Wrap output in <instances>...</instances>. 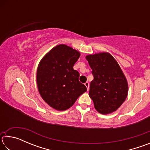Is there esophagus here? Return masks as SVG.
Listing matches in <instances>:
<instances>
[{
  "label": "esophagus",
  "mask_w": 150,
  "mask_h": 150,
  "mask_svg": "<svg viewBox=\"0 0 150 150\" xmlns=\"http://www.w3.org/2000/svg\"><path fill=\"white\" fill-rule=\"evenodd\" d=\"M85 85L86 86V87H87V91H88V89H89V83H88V82H86L85 83Z\"/></svg>",
  "instance_id": "obj_1"
}]
</instances>
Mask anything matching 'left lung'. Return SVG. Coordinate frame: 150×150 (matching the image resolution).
<instances>
[{
	"instance_id": "1",
	"label": "left lung",
	"mask_w": 150,
	"mask_h": 150,
	"mask_svg": "<svg viewBox=\"0 0 150 150\" xmlns=\"http://www.w3.org/2000/svg\"><path fill=\"white\" fill-rule=\"evenodd\" d=\"M92 69L89 95L94 106L102 115L115 112L125 101L128 84L120 65L108 52H100L85 57Z\"/></svg>"
}]
</instances>
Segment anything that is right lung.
<instances>
[{
    "mask_svg": "<svg viewBox=\"0 0 150 150\" xmlns=\"http://www.w3.org/2000/svg\"><path fill=\"white\" fill-rule=\"evenodd\" d=\"M80 55L77 50L59 44L50 50L39 63L38 89L43 100L55 110L69 108L87 91L79 81V73L73 67Z\"/></svg>",
    "mask_w": 150,
    "mask_h": 150,
    "instance_id": "add662e5",
    "label": "right lung"
}]
</instances>
